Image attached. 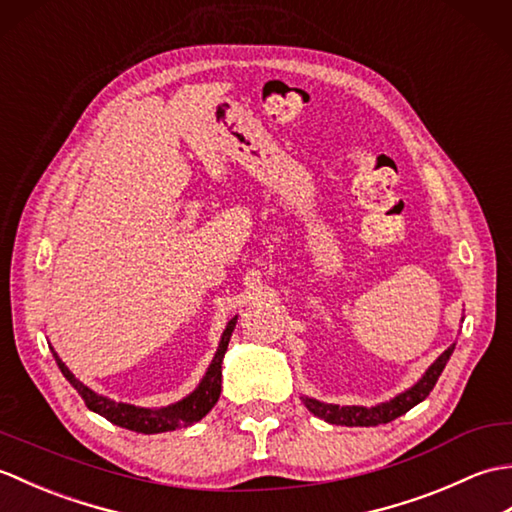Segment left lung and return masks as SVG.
<instances>
[{"label":"left lung","instance_id":"left-lung-1","mask_svg":"<svg viewBox=\"0 0 512 512\" xmlns=\"http://www.w3.org/2000/svg\"><path fill=\"white\" fill-rule=\"evenodd\" d=\"M455 350V343L444 350L436 363H433L424 376L418 380L416 385L411 389L402 391L396 398H391L387 402H380V405L374 407H339V405H328V402L314 400V398H303V405H306L314 416L330 422V424H341V427H376V424H387L391 420H396L402 413H407L411 407H416L418 402H422L424 398L429 396V391L436 387L438 378L442 374L444 365L451 358Z\"/></svg>","mask_w":512,"mask_h":512}]
</instances>
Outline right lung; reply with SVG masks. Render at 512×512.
<instances>
[{
	"label": "right lung",
	"instance_id": "obj_1",
	"mask_svg": "<svg viewBox=\"0 0 512 512\" xmlns=\"http://www.w3.org/2000/svg\"><path fill=\"white\" fill-rule=\"evenodd\" d=\"M237 317L228 321L226 330L220 339V345H217V352L213 356V361L206 369L204 378L200 380V385L195 387L187 398H182L178 402H173L169 407H160V409H147V407H134L127 405V402H114L105 396H99L96 391L90 387H85L79 378H74L61 358L54 354V361H57L61 374L70 380V385L79 391V396L83 398L88 409H92L99 416L107 418L112 424H118V427L136 431V433H165V431H176L182 427H191L193 422L202 420L206 413L213 409V405L220 398L222 391V358L226 354L228 341H231V334L235 330Z\"/></svg>",
	"mask_w": 512,
	"mask_h": 512
}]
</instances>
